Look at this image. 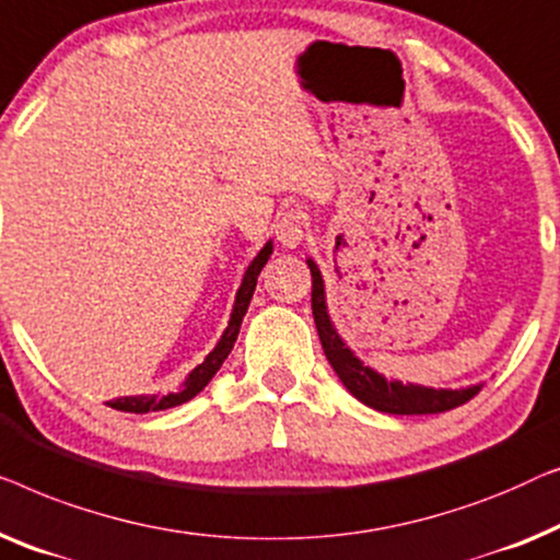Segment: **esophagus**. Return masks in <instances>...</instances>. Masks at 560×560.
<instances>
[{
    "instance_id": "esophagus-1",
    "label": "esophagus",
    "mask_w": 560,
    "mask_h": 560,
    "mask_svg": "<svg viewBox=\"0 0 560 560\" xmlns=\"http://www.w3.org/2000/svg\"><path fill=\"white\" fill-rule=\"evenodd\" d=\"M304 233H306V220L299 210H289L279 218L277 238L283 248H296L299 243L304 241Z\"/></svg>"
}]
</instances>
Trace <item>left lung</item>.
I'll return each instance as SVG.
<instances>
[{
    "instance_id": "8db88e82",
    "label": "left lung",
    "mask_w": 560,
    "mask_h": 560,
    "mask_svg": "<svg viewBox=\"0 0 560 560\" xmlns=\"http://www.w3.org/2000/svg\"><path fill=\"white\" fill-rule=\"evenodd\" d=\"M306 266L312 271V314L314 325H317L322 350L329 360V365L340 377L345 388L355 396L360 404L381 413L393 416H423V413H444L452 408L467 404L469 398H475L482 390V383L467 385V388H427V385L416 383H400L393 377H385L370 365H365L355 352L348 348V342L342 340L337 332L332 319L327 312V291L325 279H322L319 266L306 258Z\"/></svg>"
}]
</instances>
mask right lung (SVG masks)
Instances as JSON below:
<instances>
[{
  "label": "right lung",
  "instance_id": "obj_1",
  "mask_svg": "<svg viewBox=\"0 0 560 560\" xmlns=\"http://www.w3.org/2000/svg\"><path fill=\"white\" fill-rule=\"evenodd\" d=\"M273 254V241L266 243V246L258 250L254 261L248 264L246 273H243L241 279V287L235 291V302H233V310H231V319H228V327L223 329V335H220V340L215 342V348H212L205 360L200 362L198 368H192L190 373L185 375V381L179 383L177 390L172 393H144V396H124V398H114L108 400L106 406L116 408V411H124V413H154V411H167V408H175V406H183L187 400H192L198 393L205 388L212 381V375L218 373L220 365H223L225 358L231 355L235 340H238V332H241V322L246 317L248 312V304L250 299H254V291H256V281H258V273L266 266Z\"/></svg>",
  "mask_w": 560,
  "mask_h": 560
}]
</instances>
